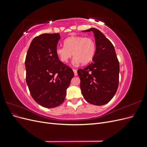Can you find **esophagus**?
Here are the masks:
<instances>
[{
	"label": "esophagus",
	"mask_w": 147,
	"mask_h": 147,
	"mask_svg": "<svg viewBox=\"0 0 147 147\" xmlns=\"http://www.w3.org/2000/svg\"><path fill=\"white\" fill-rule=\"evenodd\" d=\"M73 71H74V75H75V76H77V75H78V74H77V70L73 69Z\"/></svg>",
	"instance_id": "esophagus-1"
}]
</instances>
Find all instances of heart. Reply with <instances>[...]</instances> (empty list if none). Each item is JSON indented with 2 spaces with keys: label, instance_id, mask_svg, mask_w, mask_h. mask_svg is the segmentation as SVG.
I'll list each match as a JSON object with an SVG mask.
<instances>
[{
  "label": "heart",
  "instance_id": "1",
  "mask_svg": "<svg viewBox=\"0 0 147 147\" xmlns=\"http://www.w3.org/2000/svg\"><path fill=\"white\" fill-rule=\"evenodd\" d=\"M64 46H58L56 48V54L63 63H67L74 57L73 63H82L86 65L90 63L94 57L96 52V44L90 37L83 36H72L64 41Z\"/></svg>",
  "mask_w": 147,
  "mask_h": 147
}]
</instances>
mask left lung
Returning <instances> with one entry per match:
<instances>
[{
    "label": "left lung",
    "mask_w": 147,
    "mask_h": 147,
    "mask_svg": "<svg viewBox=\"0 0 147 147\" xmlns=\"http://www.w3.org/2000/svg\"><path fill=\"white\" fill-rule=\"evenodd\" d=\"M94 33L96 52L91 64L77 71L80 89L88 102L96 105L107 104L118 87L119 65L113 44L100 31L91 28L83 32Z\"/></svg>",
    "instance_id": "8db88e82"
}]
</instances>
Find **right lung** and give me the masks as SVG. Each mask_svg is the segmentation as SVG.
I'll return each instance as SVG.
<instances>
[{"label":"right lung","instance_id":"obj_1","mask_svg":"<svg viewBox=\"0 0 147 147\" xmlns=\"http://www.w3.org/2000/svg\"><path fill=\"white\" fill-rule=\"evenodd\" d=\"M59 34H43L31 42L26 55V83L39 105L54 108L63 104L74 76L72 69L59 60L56 48Z\"/></svg>","mask_w":147,"mask_h":147}]
</instances>
